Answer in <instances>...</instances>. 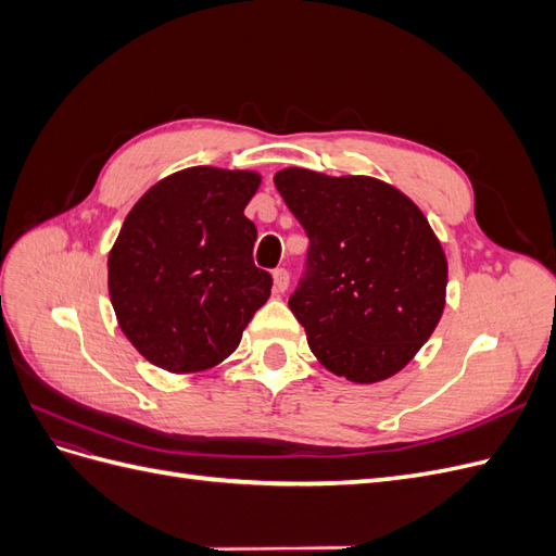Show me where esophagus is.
I'll return each instance as SVG.
<instances>
[{"label":"esophagus","mask_w":556,"mask_h":556,"mask_svg":"<svg viewBox=\"0 0 556 556\" xmlns=\"http://www.w3.org/2000/svg\"><path fill=\"white\" fill-rule=\"evenodd\" d=\"M288 285H290L288 268H276V271H274V290L278 294H282L285 290H288Z\"/></svg>","instance_id":"34e87169"}]
</instances>
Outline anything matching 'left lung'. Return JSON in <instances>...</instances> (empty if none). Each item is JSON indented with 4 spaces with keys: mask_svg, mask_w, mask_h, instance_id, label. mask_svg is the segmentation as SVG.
I'll return each instance as SVG.
<instances>
[{
    "mask_svg": "<svg viewBox=\"0 0 556 556\" xmlns=\"http://www.w3.org/2000/svg\"><path fill=\"white\" fill-rule=\"evenodd\" d=\"M306 229L308 278L290 296L308 348L333 376H396L441 323L447 257L410 197L374 176L288 166L274 176Z\"/></svg>",
    "mask_w": 556,
    "mask_h": 556,
    "instance_id": "left-lung-1",
    "label": "left lung"
}]
</instances>
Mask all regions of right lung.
<instances>
[{
    "label": "right lung",
    "instance_id": "obj_1",
    "mask_svg": "<svg viewBox=\"0 0 556 556\" xmlns=\"http://www.w3.org/2000/svg\"><path fill=\"white\" fill-rule=\"evenodd\" d=\"M262 176L190 166L157 180L109 252V296L127 341L169 374L225 362L271 296L243 215Z\"/></svg>",
    "mask_w": 556,
    "mask_h": 556
}]
</instances>
